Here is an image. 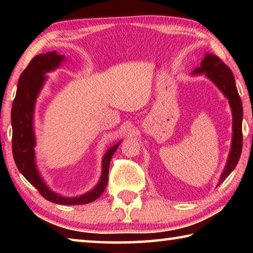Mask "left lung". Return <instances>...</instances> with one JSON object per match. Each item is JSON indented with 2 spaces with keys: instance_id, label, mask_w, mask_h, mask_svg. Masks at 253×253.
Here are the masks:
<instances>
[{
  "instance_id": "1",
  "label": "left lung",
  "mask_w": 253,
  "mask_h": 253,
  "mask_svg": "<svg viewBox=\"0 0 253 253\" xmlns=\"http://www.w3.org/2000/svg\"><path fill=\"white\" fill-rule=\"evenodd\" d=\"M194 74H205L211 79L220 90L224 93L229 99L231 109L233 115V137L231 153L229 155L228 164H226L223 173L221 175L220 183L229 176L230 173L237 166L242 152V117L243 109L241 98L239 96L238 89L235 87V81L232 71L230 68L222 61V60L214 54H207L201 63L200 68H196ZM219 183V184H220Z\"/></svg>"
}]
</instances>
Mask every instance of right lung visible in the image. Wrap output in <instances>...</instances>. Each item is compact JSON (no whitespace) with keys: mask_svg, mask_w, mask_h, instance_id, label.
<instances>
[{"mask_svg":"<svg viewBox=\"0 0 253 253\" xmlns=\"http://www.w3.org/2000/svg\"><path fill=\"white\" fill-rule=\"evenodd\" d=\"M63 60V55L53 52L39 54L34 57L28 67L21 74L18 83V90L12 105V152L16 166L23 176L39 191L45 200L57 204L79 205L87 204L97 200L104 193L108 182L110 160L117 151L121 142L107 151L102 160V174L99 183L92 191L77 198H63L51 192L38 173L34 163V132L32 118L34 102L45 79L44 74L53 70Z\"/></svg>","mask_w":253,"mask_h":253,"instance_id":"obj_1","label":"right lung"}]
</instances>
